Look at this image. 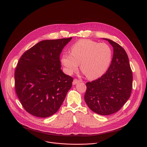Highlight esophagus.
<instances>
[{
    "instance_id": "1",
    "label": "esophagus",
    "mask_w": 147,
    "mask_h": 147,
    "mask_svg": "<svg viewBox=\"0 0 147 147\" xmlns=\"http://www.w3.org/2000/svg\"><path fill=\"white\" fill-rule=\"evenodd\" d=\"M80 82V80H78V79H75L74 80L73 82H72V84H73L74 85H75V84H77L78 83H79V82Z\"/></svg>"
}]
</instances>
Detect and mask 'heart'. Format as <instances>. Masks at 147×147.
I'll list each match as a JSON object with an SVG mask.
<instances>
[{
	"instance_id": "heart-1",
	"label": "heart",
	"mask_w": 147,
	"mask_h": 147,
	"mask_svg": "<svg viewBox=\"0 0 147 147\" xmlns=\"http://www.w3.org/2000/svg\"><path fill=\"white\" fill-rule=\"evenodd\" d=\"M111 57V49L107 44L80 40L71 47V53L62 56L61 61L67 74L76 71L80 64V69L86 76L94 79L105 74Z\"/></svg>"
}]
</instances>
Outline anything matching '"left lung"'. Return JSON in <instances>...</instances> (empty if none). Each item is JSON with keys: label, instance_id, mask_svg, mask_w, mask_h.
Here are the masks:
<instances>
[{"label": "left lung", "instance_id": "8db88e82", "mask_svg": "<svg viewBox=\"0 0 147 147\" xmlns=\"http://www.w3.org/2000/svg\"><path fill=\"white\" fill-rule=\"evenodd\" d=\"M113 47L111 63L100 78L86 83L84 100L94 112L103 115L118 111L130 96L133 75L124 49L117 42L105 38Z\"/></svg>", "mask_w": 147, "mask_h": 147}]
</instances>
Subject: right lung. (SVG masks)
Returning <instances> with one entry per match:
<instances>
[{
  "instance_id": "add662e5",
  "label": "right lung",
  "mask_w": 147,
  "mask_h": 147,
  "mask_svg": "<svg viewBox=\"0 0 147 147\" xmlns=\"http://www.w3.org/2000/svg\"><path fill=\"white\" fill-rule=\"evenodd\" d=\"M72 37L44 40L26 51L15 71V88L25 110L45 118L56 113L73 78L61 69L60 55Z\"/></svg>"
}]
</instances>
